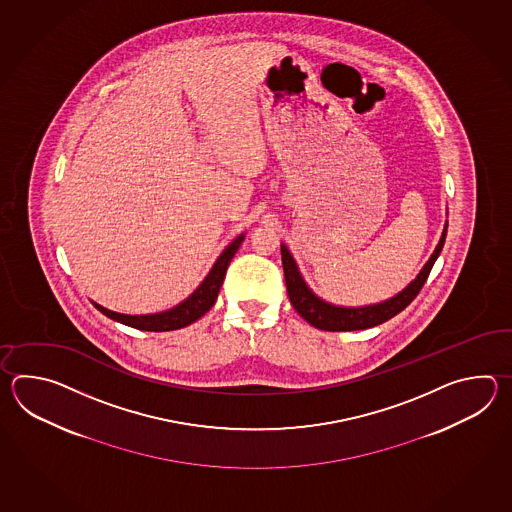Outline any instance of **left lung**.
I'll list each match as a JSON object with an SVG mask.
<instances>
[{"instance_id":"left-lung-1","label":"left lung","mask_w":512,"mask_h":512,"mask_svg":"<svg viewBox=\"0 0 512 512\" xmlns=\"http://www.w3.org/2000/svg\"><path fill=\"white\" fill-rule=\"evenodd\" d=\"M446 229L448 223H445V229L441 234V240L435 247L434 254L430 260L426 261L425 267L417 274L414 282L408 283L401 293L395 294L390 300H384L381 304L364 305V307H342V305H333L318 298L304 282L302 274L296 267V261L289 249L282 243V263L283 274H285V285L289 300L293 304L296 313L307 320L311 326L324 331H357V329H368V327L379 326L382 322L390 320L395 315H399L403 309L412 304L415 296L425 285L428 274L434 267L435 260L439 252L443 251L445 245Z\"/></svg>"}]
</instances>
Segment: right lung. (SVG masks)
<instances>
[{
  "mask_svg": "<svg viewBox=\"0 0 512 512\" xmlns=\"http://www.w3.org/2000/svg\"><path fill=\"white\" fill-rule=\"evenodd\" d=\"M243 240H245V234H241L236 240L232 241L229 247L221 252L218 261L214 263V267L208 272L207 278L201 282L196 291L190 294L185 302L175 305L168 311L155 313V315H122V313L109 311L106 307L95 304V302L93 304L102 315L108 316L111 320L120 322L124 326L142 329V331H174V329L190 326L192 322H196L207 311H210L212 305L216 304L219 289H221L223 280H225L227 267H229L230 260L234 258V254L240 249Z\"/></svg>",
  "mask_w": 512,
  "mask_h": 512,
  "instance_id": "add662e5",
  "label": "right lung"
}]
</instances>
